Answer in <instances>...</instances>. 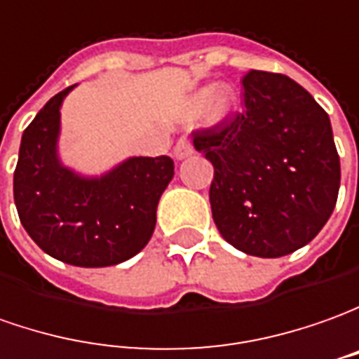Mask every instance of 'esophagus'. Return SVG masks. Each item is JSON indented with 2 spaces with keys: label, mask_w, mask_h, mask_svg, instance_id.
Returning <instances> with one entry per match:
<instances>
[{
  "label": "esophagus",
  "mask_w": 359,
  "mask_h": 359,
  "mask_svg": "<svg viewBox=\"0 0 359 359\" xmlns=\"http://www.w3.org/2000/svg\"><path fill=\"white\" fill-rule=\"evenodd\" d=\"M192 153H194L192 141L187 137L179 139V143H177V147H175V157H177V159H184V157H189Z\"/></svg>",
  "instance_id": "obj_1"
}]
</instances>
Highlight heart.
I'll use <instances>...</instances> for the list:
<instances>
[{
    "label": "heart",
    "mask_w": 359,
    "mask_h": 359,
    "mask_svg": "<svg viewBox=\"0 0 359 359\" xmlns=\"http://www.w3.org/2000/svg\"><path fill=\"white\" fill-rule=\"evenodd\" d=\"M211 100H208V97ZM206 114H208V119L210 121H220L226 116H230L233 108H236V94H233V90L228 86H220V88H204L202 92H198L196 96H194V102H192V106L194 108H202L205 102Z\"/></svg>",
    "instance_id": "1"
}]
</instances>
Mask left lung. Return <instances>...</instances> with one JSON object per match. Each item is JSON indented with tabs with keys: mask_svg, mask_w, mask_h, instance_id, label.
Returning a JSON list of instances; mask_svg holds the SVG:
<instances>
[{
	"mask_svg": "<svg viewBox=\"0 0 359 359\" xmlns=\"http://www.w3.org/2000/svg\"><path fill=\"white\" fill-rule=\"evenodd\" d=\"M243 109L196 129L214 165L212 218L222 238L255 257H281L316 238L340 189L328 114L294 80L250 70Z\"/></svg>",
	"mask_w": 359,
	"mask_h": 359,
	"instance_id": "obj_1",
	"label": "left lung"
}]
</instances>
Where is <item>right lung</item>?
I'll return each mask as SVG.
<instances>
[{
  "mask_svg": "<svg viewBox=\"0 0 359 359\" xmlns=\"http://www.w3.org/2000/svg\"><path fill=\"white\" fill-rule=\"evenodd\" d=\"M74 86L58 92L27 126L13 172L17 214L31 240L58 262L108 267L147 245L161 194L175 175L167 155L131 157L100 179L60 165V106Z\"/></svg>",
  "mask_w": 359,
  "mask_h": 359,
  "instance_id": "right-lung-1",
  "label": "right lung"
}]
</instances>
